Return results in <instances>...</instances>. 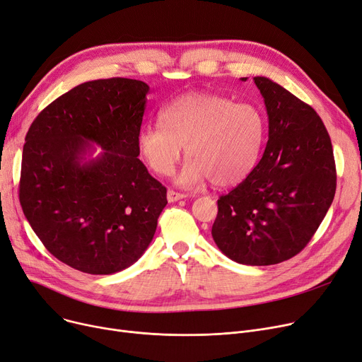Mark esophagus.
<instances>
[{"label":"esophagus","mask_w":362,"mask_h":362,"mask_svg":"<svg viewBox=\"0 0 362 362\" xmlns=\"http://www.w3.org/2000/svg\"><path fill=\"white\" fill-rule=\"evenodd\" d=\"M166 197H168V202H169V203H174V202H178V200L184 199V197H185V194L178 193V192H174V190H168Z\"/></svg>","instance_id":"34e87169"}]
</instances>
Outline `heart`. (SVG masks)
<instances>
[{"label": "heart", "mask_w": 362, "mask_h": 362, "mask_svg": "<svg viewBox=\"0 0 362 362\" xmlns=\"http://www.w3.org/2000/svg\"><path fill=\"white\" fill-rule=\"evenodd\" d=\"M160 125L141 128L136 144L147 166L160 177L172 174L182 147L188 158L177 177L184 187L209 180L215 187L242 182L259 160L267 117L253 103L192 93L172 100Z\"/></svg>", "instance_id": "obj_1"}]
</instances>
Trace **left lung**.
Returning <instances> with one entry per match:
<instances>
[{
	"instance_id": "left-lung-1",
	"label": "left lung",
	"mask_w": 362,
	"mask_h": 362,
	"mask_svg": "<svg viewBox=\"0 0 362 362\" xmlns=\"http://www.w3.org/2000/svg\"><path fill=\"white\" fill-rule=\"evenodd\" d=\"M253 81L265 101L268 143L247 178L218 199L212 237L238 264L274 265L318 230L334 199L336 165L317 112L265 76Z\"/></svg>"
}]
</instances>
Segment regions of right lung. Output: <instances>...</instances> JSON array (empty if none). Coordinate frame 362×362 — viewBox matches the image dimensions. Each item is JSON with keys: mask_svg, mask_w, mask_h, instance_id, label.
Here are the masks:
<instances>
[{"mask_svg": "<svg viewBox=\"0 0 362 362\" xmlns=\"http://www.w3.org/2000/svg\"><path fill=\"white\" fill-rule=\"evenodd\" d=\"M148 85L83 82L48 105L25 139L19 200L32 230L63 264L113 274L139 261L166 206V188L139 159ZM88 141L103 151L83 163Z\"/></svg>", "mask_w": 362, "mask_h": 362, "instance_id": "obj_1", "label": "right lung"}]
</instances>
